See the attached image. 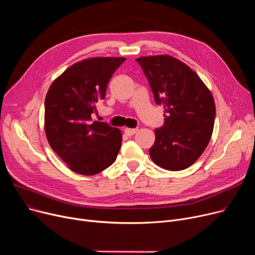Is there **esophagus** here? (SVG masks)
<instances>
[{"label": "esophagus", "mask_w": 255, "mask_h": 255, "mask_svg": "<svg viewBox=\"0 0 255 255\" xmlns=\"http://www.w3.org/2000/svg\"><path fill=\"white\" fill-rule=\"evenodd\" d=\"M137 128H125L124 129V132H125V134L126 135H128V136H131V135H133V134H135V133L137 132Z\"/></svg>", "instance_id": "1"}]
</instances>
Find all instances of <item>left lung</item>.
I'll use <instances>...</instances> for the list:
<instances>
[{
    "mask_svg": "<svg viewBox=\"0 0 255 255\" xmlns=\"http://www.w3.org/2000/svg\"><path fill=\"white\" fill-rule=\"evenodd\" d=\"M148 78L155 102L164 109V125L155 130L153 162L167 170L192 165L211 139L216 107L199 76L168 55L136 59Z\"/></svg>",
    "mask_w": 255,
    "mask_h": 255,
    "instance_id": "obj_1",
    "label": "left lung"
}]
</instances>
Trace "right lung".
I'll return each mask as SVG.
<instances>
[{"mask_svg": "<svg viewBox=\"0 0 255 255\" xmlns=\"http://www.w3.org/2000/svg\"><path fill=\"white\" fill-rule=\"evenodd\" d=\"M125 58H90L66 69L48 89L44 130L51 149L74 172L93 176L111 166L122 144V132L92 120L105 97L111 77Z\"/></svg>", "mask_w": 255, "mask_h": 255, "instance_id": "right-lung-1", "label": "right lung"}]
</instances>
